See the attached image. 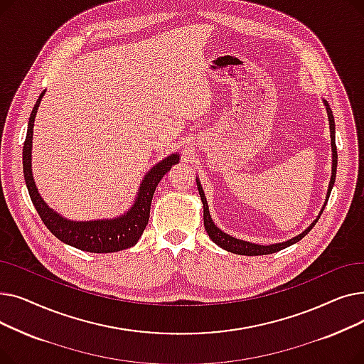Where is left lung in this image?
<instances>
[{
  "label": "left lung",
  "mask_w": 364,
  "mask_h": 364,
  "mask_svg": "<svg viewBox=\"0 0 364 364\" xmlns=\"http://www.w3.org/2000/svg\"><path fill=\"white\" fill-rule=\"evenodd\" d=\"M324 106H326V110H328V118H329V128H331V144H332V177H331V183H329V188H328V195H326V202H324L321 211L318 214V217L310 224V227L305 228V230L289 239L286 242H282V243H273V245H258V243H252V242H245V240H240V239H236L230 235L224 233L223 230H220V228L214 224L213 218H211V214H209V208H208V202H206V198H205V193L202 190V186H200V181L196 178V184H198V190H199V195H200V199H202V203H203V224H205V230L206 233L209 235V237H211V240L214 243H217L220 247H223V250L228 251V252H233V254H237V255H247V257H252V255H269V254H274L277 251H282L284 250V247H288L296 242H299L305 235H307L311 228L316 225V223L318 221L321 213L324 206H326L328 200H329V196H331V192H332V187H333V183H335V177H336V166H338V153H336V144H335V119H333V113H332V109L329 107V103L326 100H323Z\"/></svg>",
  "instance_id": "left-lung-1"
}]
</instances>
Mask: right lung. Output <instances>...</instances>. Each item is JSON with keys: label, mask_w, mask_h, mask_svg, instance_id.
I'll return each instance as SVG.
<instances>
[{"label": "right lung", "mask_w": 364, "mask_h": 364, "mask_svg": "<svg viewBox=\"0 0 364 364\" xmlns=\"http://www.w3.org/2000/svg\"><path fill=\"white\" fill-rule=\"evenodd\" d=\"M46 91H43L38 97L32 113L29 117L28 132L23 144V176L26 181L28 192L31 200L36 209L38 215L41 217L43 223L48 230L66 245H70L76 250L94 252V254H107L118 252L122 250L134 246L141 237L144 228L149 223L150 215V203L153 193H155L156 186L162 180V177L171 169L172 165L178 164V153H172L171 156L165 158L159 164L153 166L144 180L140 184L139 196L134 200V205L128 211L112 220H97V221H70L63 218L62 215L53 211L51 208L43 200L38 193V188L32 176V134H33V122L36 117V110L40 107L41 99Z\"/></svg>", "instance_id": "right-lung-1"}]
</instances>
